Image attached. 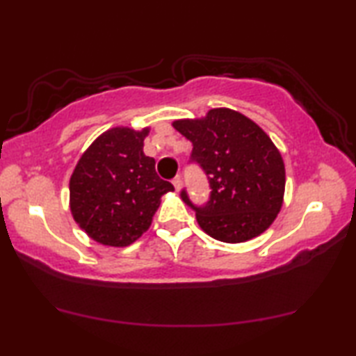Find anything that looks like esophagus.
Masks as SVG:
<instances>
[{
    "label": "esophagus",
    "instance_id": "obj_1",
    "mask_svg": "<svg viewBox=\"0 0 356 356\" xmlns=\"http://www.w3.org/2000/svg\"><path fill=\"white\" fill-rule=\"evenodd\" d=\"M172 185H174V188H176L177 191L182 188V179H180V176H176L172 179Z\"/></svg>",
    "mask_w": 356,
    "mask_h": 356
}]
</instances>
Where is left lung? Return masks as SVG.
Instances as JSON below:
<instances>
[{
    "label": "left lung",
    "mask_w": 356,
    "mask_h": 356,
    "mask_svg": "<svg viewBox=\"0 0 356 356\" xmlns=\"http://www.w3.org/2000/svg\"><path fill=\"white\" fill-rule=\"evenodd\" d=\"M172 127L193 143L191 160L209 176L210 201L195 207L197 225L225 243H243L272 226L284 202L286 168L280 149L259 125L231 108L177 119Z\"/></svg>",
    "instance_id": "obj_1"
}]
</instances>
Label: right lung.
I'll return each mask as SVG.
<instances>
[{
	"mask_svg": "<svg viewBox=\"0 0 356 356\" xmlns=\"http://www.w3.org/2000/svg\"><path fill=\"white\" fill-rule=\"evenodd\" d=\"M150 127H113L91 143L69 182V207L89 238L124 248L152 225L161 196L174 186L155 172V160L144 154Z\"/></svg>",
	"mask_w": 356,
	"mask_h": 356,
	"instance_id": "add662e5",
	"label": "right lung"
}]
</instances>
